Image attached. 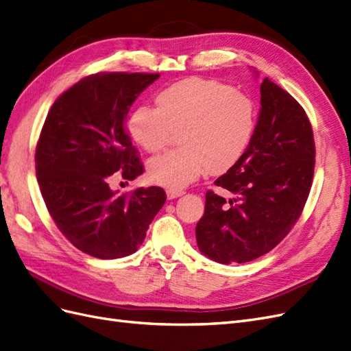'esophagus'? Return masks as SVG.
Listing matches in <instances>:
<instances>
[{
	"mask_svg": "<svg viewBox=\"0 0 351 351\" xmlns=\"http://www.w3.org/2000/svg\"><path fill=\"white\" fill-rule=\"evenodd\" d=\"M167 199H176V197H180V196H183L184 195V192L183 190H178V189H167Z\"/></svg>",
	"mask_w": 351,
	"mask_h": 351,
	"instance_id": "34e87169",
	"label": "esophagus"
}]
</instances>
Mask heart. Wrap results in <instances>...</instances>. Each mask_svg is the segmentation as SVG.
<instances>
[{"instance_id":"1","label":"heart","mask_w":351,"mask_h":351,"mask_svg":"<svg viewBox=\"0 0 351 351\" xmlns=\"http://www.w3.org/2000/svg\"><path fill=\"white\" fill-rule=\"evenodd\" d=\"M256 125V108L246 93L217 80L190 77L158 93L156 107L139 105L127 121L133 141L158 152L173 130L180 149L152 158L147 176L154 183L182 189L206 169L224 173L246 152Z\"/></svg>"}]
</instances>
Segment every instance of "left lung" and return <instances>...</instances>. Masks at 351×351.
<instances>
[{
  "label": "left lung",
  "instance_id": "left-lung-1",
  "mask_svg": "<svg viewBox=\"0 0 351 351\" xmlns=\"http://www.w3.org/2000/svg\"><path fill=\"white\" fill-rule=\"evenodd\" d=\"M315 141L309 119L289 92L265 77L261 111L246 152L208 190L196 226L199 250L219 263H244L272 250L290 232L309 196Z\"/></svg>",
  "mask_w": 351,
  "mask_h": 351
}]
</instances>
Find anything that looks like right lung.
Returning a JSON list of instances; mask_svg holds the SVG:
<instances>
[{"mask_svg": "<svg viewBox=\"0 0 351 351\" xmlns=\"http://www.w3.org/2000/svg\"><path fill=\"white\" fill-rule=\"evenodd\" d=\"M159 73H97L61 93L36 145V178L51 218L67 240L98 259L139 249L167 195L110 189L112 176L134 180L143 165L125 132L136 98Z\"/></svg>", "mask_w": 351, "mask_h": 351, "instance_id": "obj_1", "label": "right lung"}]
</instances>
